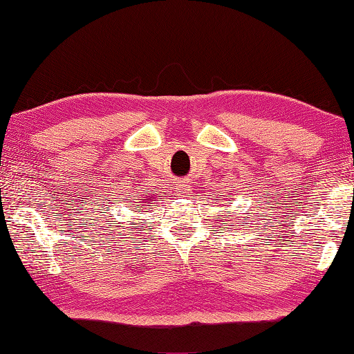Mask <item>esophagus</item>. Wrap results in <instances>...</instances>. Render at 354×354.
I'll return each instance as SVG.
<instances>
[{
    "label": "esophagus",
    "mask_w": 354,
    "mask_h": 354,
    "mask_svg": "<svg viewBox=\"0 0 354 354\" xmlns=\"http://www.w3.org/2000/svg\"><path fill=\"white\" fill-rule=\"evenodd\" d=\"M178 192H179V195H181V196H185V195L189 194L187 185H185L184 183H179V184H178Z\"/></svg>",
    "instance_id": "34e87169"
}]
</instances>
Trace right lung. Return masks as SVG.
I'll return each instance as SVG.
<instances>
[{
    "instance_id": "obj_1",
    "label": "right lung",
    "mask_w": 354,
    "mask_h": 354,
    "mask_svg": "<svg viewBox=\"0 0 354 354\" xmlns=\"http://www.w3.org/2000/svg\"><path fill=\"white\" fill-rule=\"evenodd\" d=\"M145 203H148V201H145Z\"/></svg>"
}]
</instances>
